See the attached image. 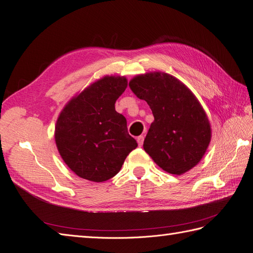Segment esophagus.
Wrapping results in <instances>:
<instances>
[{"instance_id": "34e87169", "label": "esophagus", "mask_w": 253, "mask_h": 253, "mask_svg": "<svg viewBox=\"0 0 253 253\" xmlns=\"http://www.w3.org/2000/svg\"><path fill=\"white\" fill-rule=\"evenodd\" d=\"M143 140H144V137H143L142 135H140V136L137 137V142H138V145H139V147H141V145H142Z\"/></svg>"}]
</instances>
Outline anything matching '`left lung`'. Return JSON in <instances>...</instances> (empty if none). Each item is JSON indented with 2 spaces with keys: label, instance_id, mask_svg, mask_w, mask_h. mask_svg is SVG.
<instances>
[{
  "label": "left lung",
  "instance_id": "left-lung-1",
  "mask_svg": "<svg viewBox=\"0 0 253 253\" xmlns=\"http://www.w3.org/2000/svg\"><path fill=\"white\" fill-rule=\"evenodd\" d=\"M128 86L147 101L154 116L143 141L144 151L170 174L192 169L211 140L210 122L194 94L178 79L160 72L136 76Z\"/></svg>",
  "mask_w": 253,
  "mask_h": 253
}]
</instances>
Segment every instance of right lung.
Segmentation results:
<instances>
[{
  "instance_id": "obj_1",
  "label": "right lung",
  "mask_w": 253,
  "mask_h": 253,
  "mask_svg": "<svg viewBox=\"0 0 253 253\" xmlns=\"http://www.w3.org/2000/svg\"><path fill=\"white\" fill-rule=\"evenodd\" d=\"M126 86V77L105 76L74 97L60 113L55 128L57 148L79 177L96 182L114 177L137 148L126 117L115 110Z\"/></svg>"
}]
</instances>
